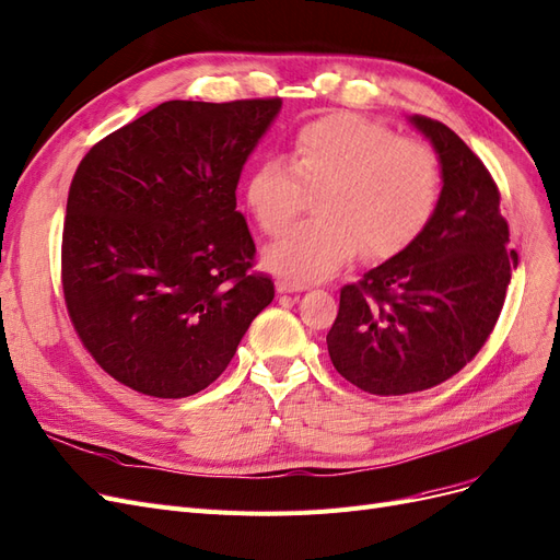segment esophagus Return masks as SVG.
I'll return each instance as SVG.
<instances>
[{
    "label": "esophagus",
    "mask_w": 560,
    "mask_h": 560,
    "mask_svg": "<svg viewBox=\"0 0 560 560\" xmlns=\"http://www.w3.org/2000/svg\"><path fill=\"white\" fill-rule=\"evenodd\" d=\"M278 292L280 294H289V292H303L305 289V284H301V282H292V280H278Z\"/></svg>",
    "instance_id": "obj_1"
}]
</instances>
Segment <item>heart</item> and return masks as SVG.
Returning <instances> with one entry per match:
<instances>
[{
	"mask_svg": "<svg viewBox=\"0 0 560 560\" xmlns=\"http://www.w3.org/2000/svg\"><path fill=\"white\" fill-rule=\"evenodd\" d=\"M442 189L435 152L398 139L354 113L322 115L296 129L287 162L268 158L245 180L243 197L266 236L278 238L315 195L317 220L296 226L266 253V264L294 282L336 273L361 249L389 259L429 226Z\"/></svg>",
	"mask_w": 560,
	"mask_h": 560,
	"instance_id": "b5f03b06",
	"label": "heart"
}]
</instances>
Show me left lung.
Masks as SVG:
<instances>
[{
  "instance_id": "left-lung-1",
  "label": "left lung",
  "mask_w": 560,
  "mask_h": 560,
  "mask_svg": "<svg viewBox=\"0 0 560 560\" xmlns=\"http://www.w3.org/2000/svg\"><path fill=\"white\" fill-rule=\"evenodd\" d=\"M442 166L435 213L419 238L340 289L326 345L336 371L375 396L438 387L485 347L518 257L489 168L438 120L412 115Z\"/></svg>"
}]
</instances>
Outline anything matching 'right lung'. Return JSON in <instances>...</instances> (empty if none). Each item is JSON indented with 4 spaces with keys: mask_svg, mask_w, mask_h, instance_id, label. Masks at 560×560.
<instances>
[{
    "mask_svg": "<svg viewBox=\"0 0 560 560\" xmlns=\"http://www.w3.org/2000/svg\"><path fill=\"white\" fill-rule=\"evenodd\" d=\"M278 96L164 102L90 148L73 173L62 289L75 334L125 387L185 398L215 382L273 301L236 210L243 164Z\"/></svg>",
    "mask_w": 560,
    "mask_h": 560,
    "instance_id": "obj_1",
    "label": "right lung"
}]
</instances>
